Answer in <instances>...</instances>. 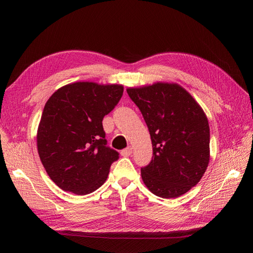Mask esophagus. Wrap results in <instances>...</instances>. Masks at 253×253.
I'll list each match as a JSON object with an SVG mask.
<instances>
[{
    "label": "esophagus",
    "instance_id": "1",
    "mask_svg": "<svg viewBox=\"0 0 253 253\" xmlns=\"http://www.w3.org/2000/svg\"><path fill=\"white\" fill-rule=\"evenodd\" d=\"M121 155L125 156V157H128L132 155V148L131 147H127L126 149H124L121 151Z\"/></svg>",
    "mask_w": 253,
    "mask_h": 253
}]
</instances>
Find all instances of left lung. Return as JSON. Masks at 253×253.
<instances>
[{
    "instance_id": "left-lung-1",
    "label": "left lung",
    "mask_w": 253,
    "mask_h": 253,
    "mask_svg": "<svg viewBox=\"0 0 253 253\" xmlns=\"http://www.w3.org/2000/svg\"><path fill=\"white\" fill-rule=\"evenodd\" d=\"M126 91L151 135L153 157L141 168L144 185L163 198L187 193L209 164L210 129L204 111L178 84L158 82Z\"/></svg>"
}]
</instances>
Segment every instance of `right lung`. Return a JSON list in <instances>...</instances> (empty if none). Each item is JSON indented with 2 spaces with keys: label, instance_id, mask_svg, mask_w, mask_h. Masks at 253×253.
<instances>
[{
  "label": "right lung",
  "instance_id": "obj_1",
  "mask_svg": "<svg viewBox=\"0 0 253 253\" xmlns=\"http://www.w3.org/2000/svg\"><path fill=\"white\" fill-rule=\"evenodd\" d=\"M124 94L117 84L76 82L59 88L44 106L38 152L50 179L66 192L85 195L100 188L119 153L108 147L102 120Z\"/></svg>",
  "mask_w": 253,
  "mask_h": 253
}]
</instances>
